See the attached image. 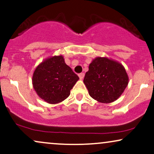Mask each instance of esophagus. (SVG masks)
<instances>
[{"instance_id": "esophagus-1", "label": "esophagus", "mask_w": 154, "mask_h": 154, "mask_svg": "<svg viewBox=\"0 0 154 154\" xmlns=\"http://www.w3.org/2000/svg\"><path fill=\"white\" fill-rule=\"evenodd\" d=\"M79 78H80L81 80H82V79L84 78V73H81L80 74H79Z\"/></svg>"}]
</instances>
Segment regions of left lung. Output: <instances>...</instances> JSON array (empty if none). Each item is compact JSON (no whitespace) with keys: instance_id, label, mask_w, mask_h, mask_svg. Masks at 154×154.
<instances>
[{"instance_id":"1","label":"left lung","mask_w":154,"mask_h":154,"mask_svg":"<svg viewBox=\"0 0 154 154\" xmlns=\"http://www.w3.org/2000/svg\"><path fill=\"white\" fill-rule=\"evenodd\" d=\"M129 78L120 63L106 57H97L91 61L84 83L88 94L101 103L116 101L128 86Z\"/></svg>"}]
</instances>
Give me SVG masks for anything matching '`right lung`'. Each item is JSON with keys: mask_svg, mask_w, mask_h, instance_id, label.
<instances>
[{"mask_svg": "<svg viewBox=\"0 0 154 154\" xmlns=\"http://www.w3.org/2000/svg\"><path fill=\"white\" fill-rule=\"evenodd\" d=\"M79 78L65 63L63 55L48 57L37 66L32 84L39 98L51 104H58L69 97Z\"/></svg>", "mask_w": 154, "mask_h": 154, "instance_id": "1", "label": "right lung"}]
</instances>
